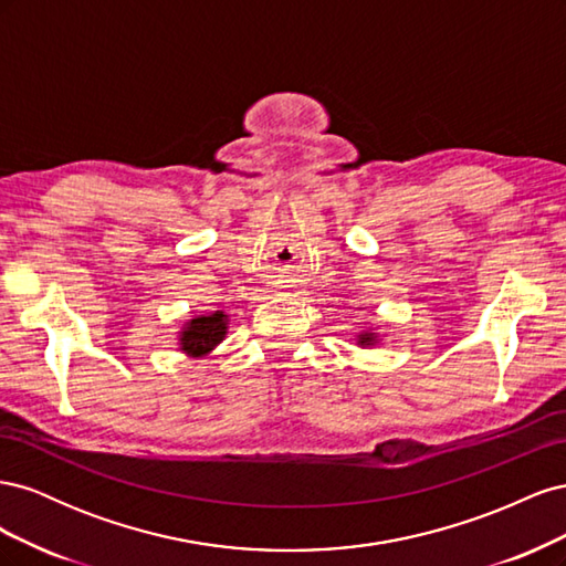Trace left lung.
Instances as JSON below:
<instances>
[{"mask_svg": "<svg viewBox=\"0 0 566 566\" xmlns=\"http://www.w3.org/2000/svg\"><path fill=\"white\" fill-rule=\"evenodd\" d=\"M375 342V333H361L358 335V345H373Z\"/></svg>", "mask_w": 566, "mask_h": 566, "instance_id": "left-lung-1", "label": "left lung"}]
</instances>
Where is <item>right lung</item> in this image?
I'll return each mask as SVG.
<instances>
[{
	"mask_svg": "<svg viewBox=\"0 0 566 566\" xmlns=\"http://www.w3.org/2000/svg\"><path fill=\"white\" fill-rule=\"evenodd\" d=\"M227 335V314L214 312L210 316H198L186 323V328L179 335L181 352L188 356H205L210 354Z\"/></svg>",
	"mask_w": 566,
	"mask_h": 566,
	"instance_id": "obj_1",
	"label": "right lung"
}]
</instances>
